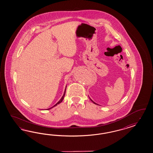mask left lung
Instances as JSON below:
<instances>
[{
    "mask_svg": "<svg viewBox=\"0 0 153 153\" xmlns=\"http://www.w3.org/2000/svg\"><path fill=\"white\" fill-rule=\"evenodd\" d=\"M89 99H90V100H91V102H93V103H94V104H96V105H98V104H97V103H96V102H94V101H93V100H92V99H91V98H90V97H89Z\"/></svg>",
    "mask_w": 153,
    "mask_h": 153,
    "instance_id": "1",
    "label": "left lung"
}]
</instances>
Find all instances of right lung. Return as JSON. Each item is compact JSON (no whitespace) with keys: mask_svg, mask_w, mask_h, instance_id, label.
<instances>
[{"mask_svg":"<svg viewBox=\"0 0 153 153\" xmlns=\"http://www.w3.org/2000/svg\"><path fill=\"white\" fill-rule=\"evenodd\" d=\"M66 88H67V85H66V86H65V93H64V94H63V97H62V98L60 99V100L59 101V102H58L56 104H55L53 107H51V108H49V109H51V108H53V107H56V106L58 104H60V102H62L63 101V99H64V97H65V90H66Z\"/></svg>","mask_w":153,"mask_h":153,"instance_id":"obj_1","label":"right lung"}]
</instances>
